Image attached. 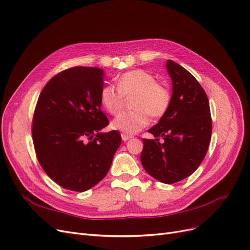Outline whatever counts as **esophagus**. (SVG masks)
<instances>
[{"instance_id":"esophagus-1","label":"esophagus","mask_w":250,"mask_h":250,"mask_svg":"<svg viewBox=\"0 0 250 250\" xmlns=\"http://www.w3.org/2000/svg\"><path fill=\"white\" fill-rule=\"evenodd\" d=\"M121 136H122V139H123L124 142L128 141V139L132 138V135H129V134H126V133H122V134H121Z\"/></svg>"}]
</instances>
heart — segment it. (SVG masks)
Here are the masks:
<instances>
[{"label":"heart","mask_w":250,"mask_h":250,"mask_svg":"<svg viewBox=\"0 0 250 250\" xmlns=\"http://www.w3.org/2000/svg\"><path fill=\"white\" fill-rule=\"evenodd\" d=\"M114 85H105L101 90V103L106 111L118 114L124 104L125 97L133 96L131 112H124L112 122L115 130L126 134L141 131L149 122V116L161 118L171 104V93L162 83L157 82L154 75L136 68L120 76Z\"/></svg>","instance_id":"obj_1"}]
</instances>
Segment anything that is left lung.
Here are the masks:
<instances>
[{"mask_svg": "<svg viewBox=\"0 0 250 250\" xmlns=\"http://www.w3.org/2000/svg\"><path fill=\"white\" fill-rule=\"evenodd\" d=\"M172 80L171 104L148 132L159 138H143L141 161L145 170L159 182L174 184L191 175L203 161L212 132L208 97L195 77L168 59Z\"/></svg>", "mask_w": 250, "mask_h": 250, "instance_id": "1", "label": "left lung"}]
</instances>
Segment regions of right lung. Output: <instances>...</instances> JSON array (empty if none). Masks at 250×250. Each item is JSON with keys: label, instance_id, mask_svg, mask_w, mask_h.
<instances>
[{"label": "right lung", "instance_id": "right-lung-1", "mask_svg": "<svg viewBox=\"0 0 250 250\" xmlns=\"http://www.w3.org/2000/svg\"><path fill=\"white\" fill-rule=\"evenodd\" d=\"M104 71L75 66L48 81L38 98L32 134L36 155L47 175L63 188L84 192L106 175L121 145L101 109Z\"/></svg>", "mask_w": 250, "mask_h": 250}]
</instances>
